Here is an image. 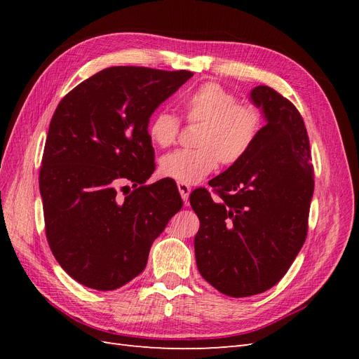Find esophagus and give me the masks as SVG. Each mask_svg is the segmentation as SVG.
<instances>
[{"mask_svg": "<svg viewBox=\"0 0 359 359\" xmlns=\"http://www.w3.org/2000/svg\"><path fill=\"white\" fill-rule=\"evenodd\" d=\"M178 190H180V194H181V198H182L184 203L187 205V203H189V196H190V193H191V187L187 186V184L178 182Z\"/></svg>", "mask_w": 359, "mask_h": 359, "instance_id": "34e87169", "label": "esophagus"}]
</instances>
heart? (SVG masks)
<instances>
[{"mask_svg": "<svg viewBox=\"0 0 359 359\" xmlns=\"http://www.w3.org/2000/svg\"><path fill=\"white\" fill-rule=\"evenodd\" d=\"M189 123L201 124L194 149H178L160 160L163 177L182 184H198L219 163L233 165L247 156L262 128V115L252 103H240L236 95L217 82H205L181 99ZM180 118L161 109L149 119L147 133L158 148L177 142Z\"/></svg>", "mask_w": 359, "mask_h": 359, "instance_id": "1", "label": "heart"}]
</instances>
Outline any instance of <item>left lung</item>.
Wrapping results in <instances>:
<instances>
[{"instance_id": "left-lung-1", "label": "left lung", "mask_w": 359, "mask_h": 359, "mask_svg": "<svg viewBox=\"0 0 359 359\" xmlns=\"http://www.w3.org/2000/svg\"><path fill=\"white\" fill-rule=\"evenodd\" d=\"M264 114L247 156L211 181L220 199L194 190L201 227L194 255L201 276L227 297L277 285L306 241L314 181L310 144L298 109L266 85L250 91Z\"/></svg>"}]
</instances>
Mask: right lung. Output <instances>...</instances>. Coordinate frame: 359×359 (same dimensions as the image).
<instances>
[{"instance_id": "add662e5", "label": "right lung", "mask_w": 359, "mask_h": 359, "mask_svg": "<svg viewBox=\"0 0 359 359\" xmlns=\"http://www.w3.org/2000/svg\"><path fill=\"white\" fill-rule=\"evenodd\" d=\"M191 76L109 67L60 102L39 182L49 247L78 283L97 290L128 283L142 273L151 245L181 210L170 181L144 186L156 169L147 128L157 107ZM127 182L134 190L119 197L116 189Z\"/></svg>"}]
</instances>
